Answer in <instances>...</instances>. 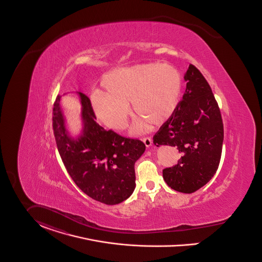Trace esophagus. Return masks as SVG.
Wrapping results in <instances>:
<instances>
[{
    "instance_id": "obj_1",
    "label": "esophagus",
    "mask_w": 262,
    "mask_h": 262,
    "mask_svg": "<svg viewBox=\"0 0 262 262\" xmlns=\"http://www.w3.org/2000/svg\"><path fill=\"white\" fill-rule=\"evenodd\" d=\"M143 142L146 145V147H150L152 145V138L151 137H145V138H143Z\"/></svg>"
}]
</instances>
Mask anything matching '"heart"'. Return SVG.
I'll list each match as a JSON object with an SVG mask.
<instances>
[{"label": "heart", "mask_w": 262, "mask_h": 262, "mask_svg": "<svg viewBox=\"0 0 262 262\" xmlns=\"http://www.w3.org/2000/svg\"><path fill=\"white\" fill-rule=\"evenodd\" d=\"M105 92L92 96L98 118L107 126L122 129L130 114L129 103L142 120L151 126L167 122L177 111L183 92L180 72L162 63L138 64L108 73L102 80ZM140 121L135 129L145 126Z\"/></svg>", "instance_id": "1"}]
</instances>
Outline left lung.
Masks as SVG:
<instances>
[{"mask_svg":"<svg viewBox=\"0 0 262 262\" xmlns=\"http://www.w3.org/2000/svg\"><path fill=\"white\" fill-rule=\"evenodd\" d=\"M186 92L174 115L153 137L154 144L174 146L182 154L178 164L163 170L167 185L191 193L215 174L223 150L224 124L208 81L194 66L185 73Z\"/></svg>","mask_w":262,"mask_h":262,"instance_id":"obj_1","label":"left lung"}]
</instances>
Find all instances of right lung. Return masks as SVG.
I'll return each instance as SVG.
<instances>
[{
  "instance_id": "right-lung-1",
  "label": "right lung",
  "mask_w": 262,
  "mask_h": 262,
  "mask_svg": "<svg viewBox=\"0 0 262 262\" xmlns=\"http://www.w3.org/2000/svg\"><path fill=\"white\" fill-rule=\"evenodd\" d=\"M83 131L76 140L69 137L57 95L53 108V129L63 165L76 186L91 199L106 205L127 200L135 189V162L146 146L139 139L127 138L105 130L95 121L90 99L79 93Z\"/></svg>"
}]
</instances>
